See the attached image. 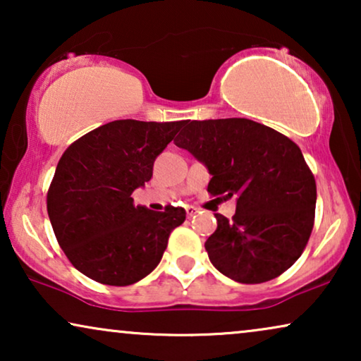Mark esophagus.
I'll list each match as a JSON object with an SVG mask.
<instances>
[{"label":"esophagus","mask_w":361,"mask_h":361,"mask_svg":"<svg viewBox=\"0 0 361 361\" xmlns=\"http://www.w3.org/2000/svg\"><path fill=\"white\" fill-rule=\"evenodd\" d=\"M185 212H187V216H194V215H197L199 214V209H197V207H192V205H189V207H185Z\"/></svg>","instance_id":"esophagus-1"}]
</instances>
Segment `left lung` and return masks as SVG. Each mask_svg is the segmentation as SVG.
Listing matches in <instances>:
<instances>
[{"label":"left lung","mask_w":361,"mask_h":361,"mask_svg":"<svg viewBox=\"0 0 361 361\" xmlns=\"http://www.w3.org/2000/svg\"><path fill=\"white\" fill-rule=\"evenodd\" d=\"M174 142L209 169L212 195L236 197L233 219L215 214L205 241L212 264L243 284L289 269L307 245L317 200L299 146L246 118L185 121Z\"/></svg>","instance_id":"obj_1"}]
</instances>
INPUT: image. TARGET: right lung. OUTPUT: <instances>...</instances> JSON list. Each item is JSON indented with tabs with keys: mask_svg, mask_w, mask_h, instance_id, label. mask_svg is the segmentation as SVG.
Segmentation results:
<instances>
[{
	"mask_svg": "<svg viewBox=\"0 0 361 361\" xmlns=\"http://www.w3.org/2000/svg\"><path fill=\"white\" fill-rule=\"evenodd\" d=\"M184 121L116 120L72 142L47 192V214L68 261L97 283L130 286L159 264L185 210L154 212L131 194Z\"/></svg>",
	"mask_w": 361,
	"mask_h": 361,
	"instance_id": "1",
	"label": "right lung"
}]
</instances>
